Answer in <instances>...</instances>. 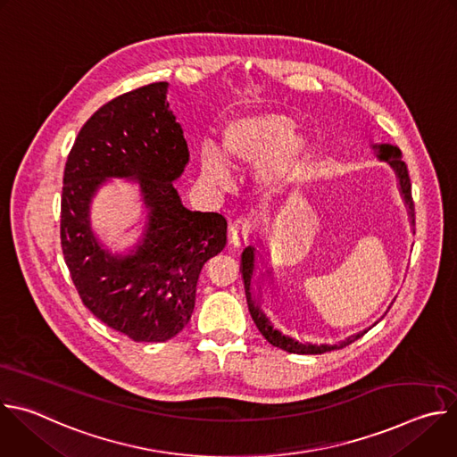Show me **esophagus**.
<instances>
[{"mask_svg": "<svg viewBox=\"0 0 457 457\" xmlns=\"http://www.w3.org/2000/svg\"><path fill=\"white\" fill-rule=\"evenodd\" d=\"M253 229H254V226H253V220H251V219H247V217H238V219L231 224V228H229V240H231V244H233L235 247L244 245V244L251 238Z\"/></svg>", "mask_w": 457, "mask_h": 457, "instance_id": "34e87169", "label": "esophagus"}]
</instances>
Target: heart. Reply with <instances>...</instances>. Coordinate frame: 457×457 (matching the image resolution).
Wrapping results in <instances>:
<instances>
[{"label": "heart", "instance_id": "1", "mask_svg": "<svg viewBox=\"0 0 457 457\" xmlns=\"http://www.w3.org/2000/svg\"><path fill=\"white\" fill-rule=\"evenodd\" d=\"M295 120L277 112H258L231 120L220 136V154L233 166L258 162V179L266 186L289 182L303 166L309 141L293 129ZM203 175L226 184L229 175L219 152L212 146L201 150Z\"/></svg>", "mask_w": 457, "mask_h": 457}]
</instances>
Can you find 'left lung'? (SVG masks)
Segmentation results:
<instances>
[{
    "mask_svg": "<svg viewBox=\"0 0 457 457\" xmlns=\"http://www.w3.org/2000/svg\"><path fill=\"white\" fill-rule=\"evenodd\" d=\"M378 154V157L385 162L390 164V168H393L396 171V177H398V182H400V193L402 197L405 201V206L409 210V215L414 222V201H412V187H411V177H409V170H407V164L402 161V152L393 146V145H374L372 146ZM254 253L256 249L253 245L245 247L244 253H242V278H244V289H245V300H247V307H249V312H251V318L253 321L256 323L258 331L262 333V337L275 347L278 349H284L287 353H293V354H321V353H328V351H335V349H340V347H345L349 344H353L354 340L361 338L369 329H363L356 335H351L347 337L345 340H342L340 344H335V345H328V344H320V345H314V344H302V342H296L295 338L291 337H286L282 335L278 329H275L271 321L268 320V316L262 312V309H260V305L256 303L254 300V295H253V273H254ZM390 309V305H388ZM386 314V312H385ZM383 314V316H385ZM381 316V318H383ZM378 321H374L372 325H376Z\"/></svg>",
    "mask_w": 457,
    "mask_h": 457,
    "instance_id": "1",
    "label": "left lung"
}]
</instances>
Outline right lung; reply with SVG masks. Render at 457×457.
I'll use <instances>...</instances> for the list:
<instances>
[{
	"instance_id": "obj_1",
	"label": "right lung",
	"mask_w": 457,
	"mask_h": 457,
	"mask_svg": "<svg viewBox=\"0 0 457 457\" xmlns=\"http://www.w3.org/2000/svg\"><path fill=\"white\" fill-rule=\"evenodd\" d=\"M166 92L168 83H152L101 106L62 175L61 247L72 282L96 318L134 342H166L182 331L204 264L226 247V219L189 212L173 186L189 152ZM108 178L139 181L149 208L129 255H112L89 226L91 199Z\"/></svg>"
}]
</instances>
